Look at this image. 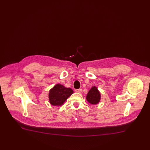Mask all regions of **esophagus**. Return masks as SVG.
I'll list each match as a JSON object with an SVG mask.
<instances>
[{"label":"esophagus","instance_id":"obj_1","mask_svg":"<svg viewBox=\"0 0 150 150\" xmlns=\"http://www.w3.org/2000/svg\"><path fill=\"white\" fill-rule=\"evenodd\" d=\"M75 92L78 93H81L82 92V89H75Z\"/></svg>","mask_w":150,"mask_h":150}]
</instances>
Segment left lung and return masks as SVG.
I'll list each match as a JSON object with an SVG mask.
<instances>
[{
  "label": "left lung",
  "mask_w": 150,
  "mask_h": 150,
  "mask_svg": "<svg viewBox=\"0 0 150 150\" xmlns=\"http://www.w3.org/2000/svg\"><path fill=\"white\" fill-rule=\"evenodd\" d=\"M88 102L92 105H96L100 102V94L97 88L95 86L89 90L86 97Z\"/></svg>",
  "instance_id": "obj_1"
}]
</instances>
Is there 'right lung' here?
<instances>
[{
  "label": "right lung",
  "mask_w": 150,
  "mask_h": 150,
  "mask_svg": "<svg viewBox=\"0 0 150 150\" xmlns=\"http://www.w3.org/2000/svg\"><path fill=\"white\" fill-rule=\"evenodd\" d=\"M72 89L57 84L52 88L49 93V100L53 106H61L72 93Z\"/></svg>",
  "instance_id": "obj_1"
}]
</instances>
